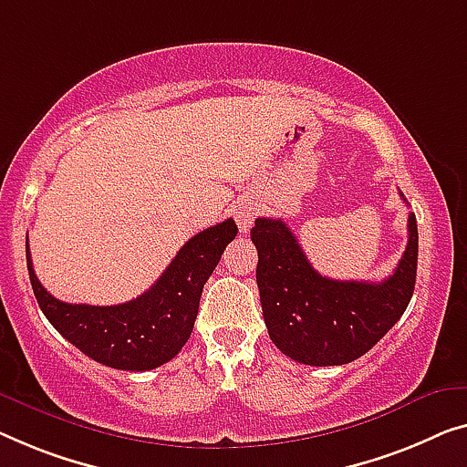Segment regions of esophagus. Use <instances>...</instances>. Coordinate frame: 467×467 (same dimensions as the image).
<instances>
[{
    "label": "esophagus",
    "instance_id": "34e87169",
    "mask_svg": "<svg viewBox=\"0 0 467 467\" xmlns=\"http://www.w3.org/2000/svg\"><path fill=\"white\" fill-rule=\"evenodd\" d=\"M255 215H257V203L252 199L239 201V203L234 205V220L243 233H247L249 228H252Z\"/></svg>",
    "mask_w": 467,
    "mask_h": 467
}]
</instances>
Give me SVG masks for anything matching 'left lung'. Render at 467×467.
<instances>
[{
	"label": "left lung",
	"mask_w": 467,
	"mask_h": 467,
	"mask_svg": "<svg viewBox=\"0 0 467 467\" xmlns=\"http://www.w3.org/2000/svg\"><path fill=\"white\" fill-rule=\"evenodd\" d=\"M407 226L409 241L399 266L381 283H368L318 275L283 220H255L252 241L264 321L285 357L312 367L346 365L392 329L415 289V213H409Z\"/></svg>",
	"instance_id": "obj_1"
}]
</instances>
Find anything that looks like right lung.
<instances>
[{
    "label": "right lung",
    "mask_w": 467,
    "mask_h": 467,
    "mask_svg": "<svg viewBox=\"0 0 467 467\" xmlns=\"http://www.w3.org/2000/svg\"><path fill=\"white\" fill-rule=\"evenodd\" d=\"M239 228L228 218L184 243L149 291L117 306L67 304L47 294L35 276L29 239L26 268L33 294L47 321L86 357L123 371H150L189 342L203 285Z\"/></svg>",
    "instance_id": "obj_1"
}]
</instances>
